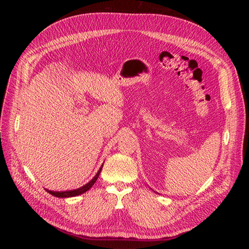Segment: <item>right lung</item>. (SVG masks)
Returning <instances> with one entry per match:
<instances>
[{"label": "right lung", "mask_w": 249, "mask_h": 249, "mask_svg": "<svg viewBox=\"0 0 249 249\" xmlns=\"http://www.w3.org/2000/svg\"><path fill=\"white\" fill-rule=\"evenodd\" d=\"M102 168H103V165H102V167L100 168V170L97 171V173L96 175L94 176V178L90 180L89 183H87L86 185H84L83 187H81V188H78V189H74V190H70V191H61V192H56V191H51V190H48V189H46L50 194H52L53 196H56V197H62V198H64V197H72V196H78V195H80V194H83L84 192H86V191H88L90 188H91L93 185H94V183L96 182V179H97V178H99V176H100V173H101V171H102Z\"/></svg>", "instance_id": "add662e5"}]
</instances>
